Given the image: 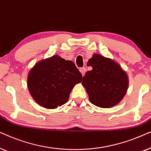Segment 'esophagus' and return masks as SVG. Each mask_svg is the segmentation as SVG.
I'll return each instance as SVG.
<instances>
[{"label": "esophagus", "mask_w": 151, "mask_h": 151, "mask_svg": "<svg viewBox=\"0 0 151 151\" xmlns=\"http://www.w3.org/2000/svg\"><path fill=\"white\" fill-rule=\"evenodd\" d=\"M80 73H82V76H84V74H85V73H86V69L85 67H82V68H80Z\"/></svg>", "instance_id": "1"}]
</instances>
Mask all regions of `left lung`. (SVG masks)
<instances>
[{
	"instance_id": "left-lung-1",
	"label": "left lung",
	"mask_w": 151,
	"mask_h": 151,
	"mask_svg": "<svg viewBox=\"0 0 151 151\" xmlns=\"http://www.w3.org/2000/svg\"><path fill=\"white\" fill-rule=\"evenodd\" d=\"M87 66L93 69L86 72L82 84L90 102L101 108H110L118 104L128 89L127 73L114 60L96 53L88 60Z\"/></svg>"
}]
</instances>
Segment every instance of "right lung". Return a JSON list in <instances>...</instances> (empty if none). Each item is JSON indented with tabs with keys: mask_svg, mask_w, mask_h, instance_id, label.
<instances>
[{
	"mask_svg": "<svg viewBox=\"0 0 151 151\" xmlns=\"http://www.w3.org/2000/svg\"><path fill=\"white\" fill-rule=\"evenodd\" d=\"M82 76L73 62L58 55L41 60L29 73L27 86L34 100L46 109H56L69 100Z\"/></svg>",
	"mask_w": 151,
	"mask_h": 151,
	"instance_id": "obj_1",
	"label": "right lung"
}]
</instances>
